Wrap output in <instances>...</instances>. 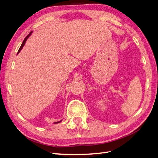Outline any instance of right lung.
I'll use <instances>...</instances> for the list:
<instances>
[{"mask_svg":"<svg viewBox=\"0 0 158 158\" xmlns=\"http://www.w3.org/2000/svg\"><path fill=\"white\" fill-rule=\"evenodd\" d=\"M31 33H32V31H31L30 33V34H28L26 37V38L24 39V40L23 41V43H22V44L21 45V46H20V49H19V50H18V54L19 53V52H20V51L22 49V48H23V47L24 46V45H25V44H26V41H27V40L28 39V37H29L30 35H31ZM17 54V55H18ZM62 121V120H61ZM61 121H58V122H55V123H54L55 124H56V123H60L61 122Z\"/></svg>","mask_w":158,"mask_h":158,"instance_id":"1","label":"right lung"}]
</instances>
